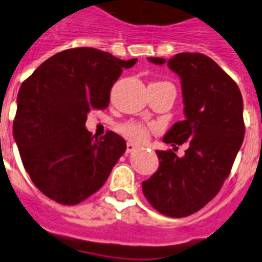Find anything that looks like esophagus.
<instances>
[{
    "label": "esophagus",
    "mask_w": 262,
    "mask_h": 262,
    "mask_svg": "<svg viewBox=\"0 0 262 262\" xmlns=\"http://www.w3.org/2000/svg\"><path fill=\"white\" fill-rule=\"evenodd\" d=\"M126 147H127V148H126L127 152H133V151H135L136 148H138V146H136V144H134V143H131V142H128Z\"/></svg>",
    "instance_id": "obj_1"
}]
</instances>
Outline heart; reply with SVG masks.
Returning <instances> with one entry per match:
<instances>
[{
    "instance_id": "obj_1",
    "label": "heart",
    "mask_w": 262,
    "mask_h": 262,
    "mask_svg": "<svg viewBox=\"0 0 262 262\" xmlns=\"http://www.w3.org/2000/svg\"><path fill=\"white\" fill-rule=\"evenodd\" d=\"M122 133L134 142H144L148 136V129L142 124L136 123H129L122 128Z\"/></svg>"
}]
</instances>
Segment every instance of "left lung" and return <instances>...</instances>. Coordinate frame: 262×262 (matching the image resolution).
I'll return each instance as SVG.
<instances>
[{
  "label": "left lung",
  "instance_id": "8db88e82",
  "mask_svg": "<svg viewBox=\"0 0 262 262\" xmlns=\"http://www.w3.org/2000/svg\"><path fill=\"white\" fill-rule=\"evenodd\" d=\"M181 79L185 119L172 124L163 142L172 149L188 143L183 157L157 150L159 167L142 182L143 194L159 213L172 218L195 213L217 195L232 170L245 134L238 85L217 62L201 53H178L166 61Z\"/></svg>",
  "mask_w": 262,
  "mask_h": 262
}]
</instances>
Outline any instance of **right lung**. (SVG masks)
<instances>
[{
	"label": "right lung",
	"instance_id": "right-lung-1",
	"mask_svg": "<svg viewBox=\"0 0 262 262\" xmlns=\"http://www.w3.org/2000/svg\"><path fill=\"white\" fill-rule=\"evenodd\" d=\"M120 60L95 48H73L49 57L19 87L13 136L23 165L41 193L76 205L96 193L126 151V140L85 128L88 112L105 108L123 68Z\"/></svg>",
	"mask_w": 262,
	"mask_h": 262
}]
</instances>
